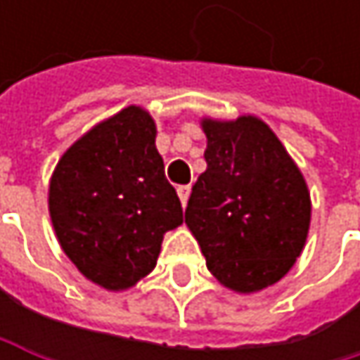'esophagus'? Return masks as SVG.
Returning <instances> with one entry per match:
<instances>
[{"instance_id": "34e87169", "label": "esophagus", "mask_w": 360, "mask_h": 360, "mask_svg": "<svg viewBox=\"0 0 360 360\" xmlns=\"http://www.w3.org/2000/svg\"><path fill=\"white\" fill-rule=\"evenodd\" d=\"M177 193H179L181 204L185 206V204H187V200H189V193H191V187H189V185H179V187H177Z\"/></svg>"}]
</instances>
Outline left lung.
I'll use <instances>...</instances> for the list:
<instances>
[{
	"instance_id": "left-lung-1",
	"label": "left lung",
	"mask_w": 360,
	"mask_h": 360,
	"mask_svg": "<svg viewBox=\"0 0 360 360\" xmlns=\"http://www.w3.org/2000/svg\"><path fill=\"white\" fill-rule=\"evenodd\" d=\"M208 146L185 223L210 273L231 290L279 281L304 248L311 198L298 167L258 118L202 120Z\"/></svg>"
}]
</instances>
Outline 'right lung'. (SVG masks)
<instances>
[{
	"label": "right lung",
	"instance_id": "right-lung-1",
	"mask_svg": "<svg viewBox=\"0 0 360 360\" xmlns=\"http://www.w3.org/2000/svg\"><path fill=\"white\" fill-rule=\"evenodd\" d=\"M154 139L152 116L129 106L83 135L49 183V214L62 250L106 290L146 277L162 236L183 223Z\"/></svg>",
	"mask_w": 360,
	"mask_h": 360
}]
</instances>
